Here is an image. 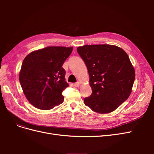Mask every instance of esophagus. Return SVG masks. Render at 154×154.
Segmentation results:
<instances>
[{"label":"esophagus","mask_w":154,"mask_h":154,"mask_svg":"<svg viewBox=\"0 0 154 154\" xmlns=\"http://www.w3.org/2000/svg\"><path fill=\"white\" fill-rule=\"evenodd\" d=\"M74 86H75V87H79V86L80 85V83L79 82H77L76 83H74Z\"/></svg>","instance_id":"obj_1"}]
</instances>
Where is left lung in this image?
I'll use <instances>...</instances> for the list:
<instances>
[{"label": "left lung", "mask_w": 154, "mask_h": 154, "mask_svg": "<svg viewBox=\"0 0 154 154\" xmlns=\"http://www.w3.org/2000/svg\"><path fill=\"white\" fill-rule=\"evenodd\" d=\"M89 74L91 95L84 103L97 113L115 110L131 94L135 70L125 51L116 45H85L77 48Z\"/></svg>", "instance_id": "1"}]
</instances>
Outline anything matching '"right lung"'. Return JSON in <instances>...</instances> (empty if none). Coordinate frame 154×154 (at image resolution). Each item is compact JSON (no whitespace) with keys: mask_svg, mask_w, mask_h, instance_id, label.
<instances>
[{"mask_svg":"<svg viewBox=\"0 0 154 154\" xmlns=\"http://www.w3.org/2000/svg\"><path fill=\"white\" fill-rule=\"evenodd\" d=\"M72 47L50 46L32 51L23 60L19 80L29 103L41 110H50L63 103V91L69 84L62 67Z\"/></svg>","mask_w":154,"mask_h":154,"instance_id":"right-lung-1","label":"right lung"}]
</instances>
